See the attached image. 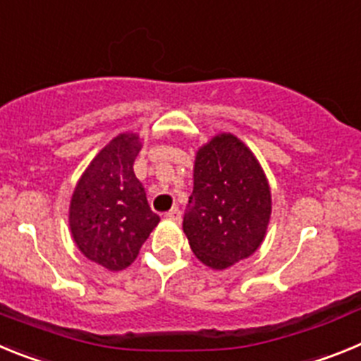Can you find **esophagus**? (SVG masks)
Listing matches in <instances>:
<instances>
[{"label": "esophagus", "instance_id": "34e87169", "mask_svg": "<svg viewBox=\"0 0 361 361\" xmlns=\"http://www.w3.org/2000/svg\"><path fill=\"white\" fill-rule=\"evenodd\" d=\"M164 216L168 220H173V222H180V219H183V213H180V209L175 206V208H171L170 212H166Z\"/></svg>", "mask_w": 361, "mask_h": 361}]
</instances>
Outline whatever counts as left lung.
<instances>
[{"label":"left lung","instance_id":"8db88e82","mask_svg":"<svg viewBox=\"0 0 361 361\" xmlns=\"http://www.w3.org/2000/svg\"><path fill=\"white\" fill-rule=\"evenodd\" d=\"M269 215V184L244 142L220 133L199 149L183 228L200 262L226 269L253 255Z\"/></svg>","mask_w":361,"mask_h":361}]
</instances>
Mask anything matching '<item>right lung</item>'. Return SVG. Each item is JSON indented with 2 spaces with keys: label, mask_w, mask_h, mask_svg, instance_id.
<instances>
[{
  "label": "right lung",
  "mask_w": 361,
  "mask_h": 361,
  "mask_svg": "<svg viewBox=\"0 0 361 361\" xmlns=\"http://www.w3.org/2000/svg\"><path fill=\"white\" fill-rule=\"evenodd\" d=\"M139 152V135H117L86 168L70 204L73 240L86 258L110 271L128 267L161 220L133 173Z\"/></svg>",
  "instance_id": "1"
}]
</instances>
